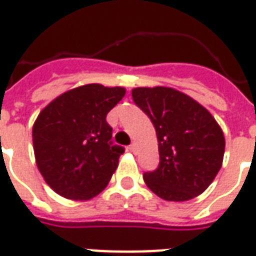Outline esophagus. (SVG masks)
I'll list each match as a JSON object with an SVG mask.
<instances>
[{
    "instance_id": "esophagus-1",
    "label": "esophagus",
    "mask_w": 256,
    "mask_h": 256,
    "mask_svg": "<svg viewBox=\"0 0 256 256\" xmlns=\"http://www.w3.org/2000/svg\"><path fill=\"white\" fill-rule=\"evenodd\" d=\"M130 150H131L132 153H136V150H138V144H136V143H132L131 146H130Z\"/></svg>"
}]
</instances>
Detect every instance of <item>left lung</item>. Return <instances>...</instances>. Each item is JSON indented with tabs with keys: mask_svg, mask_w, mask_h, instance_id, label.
Listing matches in <instances>:
<instances>
[{
	"mask_svg": "<svg viewBox=\"0 0 256 256\" xmlns=\"http://www.w3.org/2000/svg\"><path fill=\"white\" fill-rule=\"evenodd\" d=\"M134 102L152 120L160 166L143 175L154 194L182 202L206 192L224 162V135L202 104L170 86L132 90Z\"/></svg>",
	"mask_w": 256,
	"mask_h": 256,
	"instance_id": "left-lung-1",
	"label": "left lung"
}]
</instances>
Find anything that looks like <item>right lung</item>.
<instances>
[{
    "mask_svg": "<svg viewBox=\"0 0 256 256\" xmlns=\"http://www.w3.org/2000/svg\"><path fill=\"white\" fill-rule=\"evenodd\" d=\"M125 96L124 86L86 84L45 106L32 125L37 168L64 198L86 201L104 190L122 148L112 146L106 116Z\"/></svg>",
    "mask_w": 256,
    "mask_h": 256,
    "instance_id": "1",
    "label": "right lung"
}]
</instances>
